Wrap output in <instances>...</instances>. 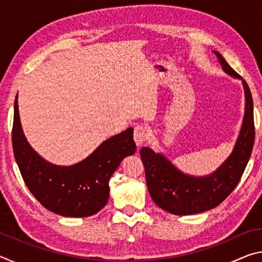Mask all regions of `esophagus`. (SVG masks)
I'll return each instance as SVG.
<instances>
[{
  "label": "esophagus",
  "instance_id": "34e87169",
  "mask_svg": "<svg viewBox=\"0 0 262 262\" xmlns=\"http://www.w3.org/2000/svg\"><path fill=\"white\" fill-rule=\"evenodd\" d=\"M148 139V129L143 126H136L134 129V141L137 145V148H140L143 145V143Z\"/></svg>",
  "mask_w": 262,
  "mask_h": 262
}]
</instances>
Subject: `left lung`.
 Segmentation results:
<instances>
[{"label":"left lung","instance_id":"left-lung-1","mask_svg":"<svg viewBox=\"0 0 262 262\" xmlns=\"http://www.w3.org/2000/svg\"><path fill=\"white\" fill-rule=\"evenodd\" d=\"M214 53L225 73L233 78L242 79L245 94L242 128L230 156L212 173L194 177L178 170L161 152H155L148 147L140 150L150 196L158 207L173 215L199 214L223 202L238 185L253 149V99L250 88L219 52Z\"/></svg>","mask_w":262,"mask_h":262}]
</instances>
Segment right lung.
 I'll use <instances>...</instances> for the list:
<instances>
[{
  "instance_id": "add662e5",
  "label": "right lung",
  "mask_w": 262,
  "mask_h": 262,
  "mask_svg": "<svg viewBox=\"0 0 262 262\" xmlns=\"http://www.w3.org/2000/svg\"><path fill=\"white\" fill-rule=\"evenodd\" d=\"M12 148L21 177L33 196L52 212L88 217L103 209L110 196L108 181L123 158L135 154L133 128L104 141L90 156L70 166L55 165L39 155L21 129L18 96L15 99Z\"/></svg>"
}]
</instances>
